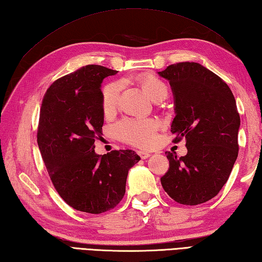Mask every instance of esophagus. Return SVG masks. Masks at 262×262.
Returning <instances> with one entry per match:
<instances>
[{
    "instance_id": "1",
    "label": "esophagus",
    "mask_w": 262,
    "mask_h": 262,
    "mask_svg": "<svg viewBox=\"0 0 262 262\" xmlns=\"http://www.w3.org/2000/svg\"><path fill=\"white\" fill-rule=\"evenodd\" d=\"M137 155L140 156V158L142 160H144V159H147L151 155L148 152H144V151H137Z\"/></svg>"
}]
</instances>
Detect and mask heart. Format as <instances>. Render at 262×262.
<instances>
[{
    "mask_svg": "<svg viewBox=\"0 0 262 262\" xmlns=\"http://www.w3.org/2000/svg\"><path fill=\"white\" fill-rule=\"evenodd\" d=\"M138 81L153 101L166 99L167 84L160 77L153 74H144L138 77ZM121 84L112 81L102 90V109L105 115L112 114L120 99ZM158 122L151 118H125L114 127L115 135L120 141L137 147H148L153 144L158 130Z\"/></svg>",
    "mask_w": 262,
    "mask_h": 262,
    "instance_id": "b5f03b06",
    "label": "heart"
}]
</instances>
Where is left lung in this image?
Returning <instances> with one entry per match:
<instances>
[{
	"label": "left lung",
	"mask_w": 262,
	"mask_h": 262,
	"mask_svg": "<svg viewBox=\"0 0 262 262\" xmlns=\"http://www.w3.org/2000/svg\"><path fill=\"white\" fill-rule=\"evenodd\" d=\"M169 80L175 112L173 142L186 140L187 155L167 153L161 185L177 203L209 201L227 182L238 155L239 115L228 85L196 62H178L158 73Z\"/></svg>",
	"instance_id": "1"
}]
</instances>
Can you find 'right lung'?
<instances>
[{"label":"right lung","instance_id":"add662e5","mask_svg":"<svg viewBox=\"0 0 262 262\" xmlns=\"http://www.w3.org/2000/svg\"><path fill=\"white\" fill-rule=\"evenodd\" d=\"M112 70L89 64L62 76L43 96L37 143L55 191L78 211L99 214L125 195L128 170L141 160L132 150L94 152L103 126L101 83Z\"/></svg>","mask_w":262,"mask_h":262}]
</instances>
